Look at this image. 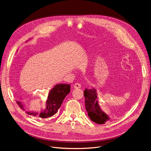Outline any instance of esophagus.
Listing matches in <instances>:
<instances>
[{"label":"esophagus","instance_id":"34e87169","mask_svg":"<svg viewBox=\"0 0 151 151\" xmlns=\"http://www.w3.org/2000/svg\"><path fill=\"white\" fill-rule=\"evenodd\" d=\"M73 86H74V88L75 89H79V88H81V85L80 83H75L74 85Z\"/></svg>","mask_w":151,"mask_h":151}]
</instances>
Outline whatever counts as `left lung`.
Here are the masks:
<instances>
[{"label": "left lung", "mask_w": 151, "mask_h": 151, "mask_svg": "<svg viewBox=\"0 0 151 151\" xmlns=\"http://www.w3.org/2000/svg\"><path fill=\"white\" fill-rule=\"evenodd\" d=\"M85 107L91 120L96 124H105L110 120V117L100 108L95 88L86 89L84 91Z\"/></svg>", "instance_id": "1"}]
</instances>
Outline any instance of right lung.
<instances>
[{
  "label": "right lung",
  "instance_id": "add662e5",
  "mask_svg": "<svg viewBox=\"0 0 151 151\" xmlns=\"http://www.w3.org/2000/svg\"><path fill=\"white\" fill-rule=\"evenodd\" d=\"M70 91V86L68 84H57L49 91L46 101V107L41 112L27 111L25 104L17 101L19 106L29 115L38 116L41 119H46L55 114L68 94Z\"/></svg>",
  "mask_w": 151,
  "mask_h": 151
}]
</instances>
